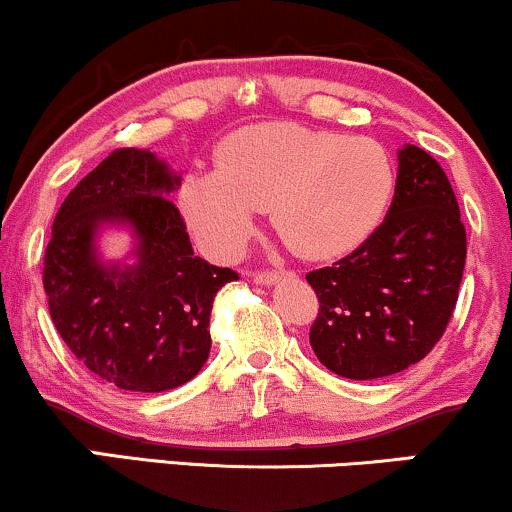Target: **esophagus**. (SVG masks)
Returning a JSON list of instances; mask_svg holds the SVG:
<instances>
[{
    "mask_svg": "<svg viewBox=\"0 0 512 512\" xmlns=\"http://www.w3.org/2000/svg\"><path fill=\"white\" fill-rule=\"evenodd\" d=\"M281 276H283V272H274V269H272V272H269V269H267V272H264V269H262V272L252 274V279H255L257 283H262V286H269V283L279 281Z\"/></svg>",
    "mask_w": 512,
    "mask_h": 512,
    "instance_id": "obj_1",
    "label": "esophagus"
}]
</instances>
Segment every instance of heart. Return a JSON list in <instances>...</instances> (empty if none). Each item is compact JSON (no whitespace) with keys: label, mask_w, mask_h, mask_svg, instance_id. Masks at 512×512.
<instances>
[{"label":"heart","mask_w":512,"mask_h":512,"mask_svg":"<svg viewBox=\"0 0 512 512\" xmlns=\"http://www.w3.org/2000/svg\"><path fill=\"white\" fill-rule=\"evenodd\" d=\"M393 188L396 171L377 140L269 123L231 135L214 174L183 181L178 205L197 243L221 260L245 248L255 212L267 209L288 248L329 260L372 236Z\"/></svg>","instance_id":"obj_1"}]
</instances>
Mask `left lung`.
<instances>
[{
    "mask_svg": "<svg viewBox=\"0 0 512 512\" xmlns=\"http://www.w3.org/2000/svg\"><path fill=\"white\" fill-rule=\"evenodd\" d=\"M467 255L460 207L441 164L398 152L389 214L360 248L305 276L319 298L310 346L346 379H381L432 353L458 303Z\"/></svg>",
    "mask_w": 512,
    "mask_h": 512,
    "instance_id": "left-lung-1",
    "label": "left lung"
}]
</instances>
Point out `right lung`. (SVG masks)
<instances>
[{
    "instance_id": "obj_1",
    "label": "right lung",
    "mask_w": 512,
    "mask_h": 512,
    "mask_svg": "<svg viewBox=\"0 0 512 512\" xmlns=\"http://www.w3.org/2000/svg\"><path fill=\"white\" fill-rule=\"evenodd\" d=\"M181 176L150 150L121 147L61 202L45 250L49 315L71 353L123 391L186 384L207 362L209 315L233 269L195 257L171 190ZM104 223L131 225L135 265H104L94 238Z\"/></svg>"
}]
</instances>
